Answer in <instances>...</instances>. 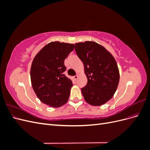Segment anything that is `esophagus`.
<instances>
[{
	"instance_id": "obj_1",
	"label": "esophagus",
	"mask_w": 150,
	"mask_h": 150,
	"mask_svg": "<svg viewBox=\"0 0 150 150\" xmlns=\"http://www.w3.org/2000/svg\"><path fill=\"white\" fill-rule=\"evenodd\" d=\"M73 78H74V80H76L78 78V75H76V76H74V77H73Z\"/></svg>"
}]
</instances>
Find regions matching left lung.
<instances>
[{
    "label": "left lung",
    "instance_id": "obj_1",
    "mask_svg": "<svg viewBox=\"0 0 150 150\" xmlns=\"http://www.w3.org/2000/svg\"><path fill=\"white\" fill-rule=\"evenodd\" d=\"M77 55L82 61L87 84L81 89L85 101L93 106H101L115 94L120 81V72L112 54L96 42L75 44Z\"/></svg>",
    "mask_w": 150,
    "mask_h": 150
}]
</instances>
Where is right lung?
I'll use <instances>...</instances> for the list:
<instances>
[{"instance_id":"1","label":"right lung","mask_w":150,"mask_h":150,"mask_svg":"<svg viewBox=\"0 0 150 150\" xmlns=\"http://www.w3.org/2000/svg\"><path fill=\"white\" fill-rule=\"evenodd\" d=\"M74 49L73 44L51 42L36 54L32 62V86L40 101L49 106L61 107L68 101L72 83L64 74V62Z\"/></svg>"}]
</instances>
